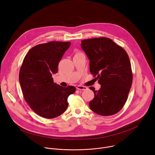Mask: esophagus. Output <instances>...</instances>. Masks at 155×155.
Returning <instances> with one entry per match:
<instances>
[{
  "label": "esophagus",
  "instance_id": "esophagus-1",
  "mask_svg": "<svg viewBox=\"0 0 155 155\" xmlns=\"http://www.w3.org/2000/svg\"><path fill=\"white\" fill-rule=\"evenodd\" d=\"M77 89L78 90H86L87 89V87L84 86L78 85V86H77Z\"/></svg>",
  "mask_w": 155,
  "mask_h": 155
}]
</instances>
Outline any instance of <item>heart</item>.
Instances as JSON below:
<instances>
[{
	"label": "heart",
	"instance_id": "b5f03b06",
	"mask_svg": "<svg viewBox=\"0 0 155 155\" xmlns=\"http://www.w3.org/2000/svg\"><path fill=\"white\" fill-rule=\"evenodd\" d=\"M79 53H79V52H78V53H76V54H79Z\"/></svg>",
	"mask_w": 155,
	"mask_h": 155
}]
</instances>
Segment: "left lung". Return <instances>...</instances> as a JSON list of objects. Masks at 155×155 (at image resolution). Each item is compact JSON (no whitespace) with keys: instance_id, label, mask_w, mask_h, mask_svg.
<instances>
[{"instance_id":"obj_1","label":"left lung","mask_w":155,"mask_h":155,"mask_svg":"<svg viewBox=\"0 0 155 155\" xmlns=\"http://www.w3.org/2000/svg\"><path fill=\"white\" fill-rule=\"evenodd\" d=\"M81 47L90 59V70L101 87L96 91L89 106L94 113L110 116L124 105L132 82V72L126 51L106 37L81 40Z\"/></svg>"}]
</instances>
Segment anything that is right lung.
<instances>
[{
    "label": "right lung",
    "instance_id": "add662e5",
    "mask_svg": "<svg viewBox=\"0 0 155 155\" xmlns=\"http://www.w3.org/2000/svg\"><path fill=\"white\" fill-rule=\"evenodd\" d=\"M71 42L50 41L32 47L26 55L19 80L25 101L39 116L51 119L62 114L68 107V97L75 87H64L54 83L59 62Z\"/></svg>",
    "mask_w": 155,
    "mask_h": 155
}]
</instances>
